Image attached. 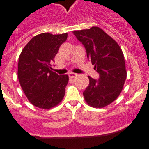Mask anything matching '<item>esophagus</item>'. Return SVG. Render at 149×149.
Instances as JSON below:
<instances>
[{
  "mask_svg": "<svg viewBox=\"0 0 149 149\" xmlns=\"http://www.w3.org/2000/svg\"><path fill=\"white\" fill-rule=\"evenodd\" d=\"M76 76H77V74L73 73V72H70V73H68V77H70V78H73V77H75Z\"/></svg>",
  "mask_w": 149,
  "mask_h": 149,
  "instance_id": "esophagus-1",
  "label": "esophagus"
}]
</instances>
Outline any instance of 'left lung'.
<instances>
[{
  "mask_svg": "<svg viewBox=\"0 0 149 149\" xmlns=\"http://www.w3.org/2000/svg\"><path fill=\"white\" fill-rule=\"evenodd\" d=\"M73 33L84 45L87 58L99 74L98 80L88 76L89 84L83 93L85 101L93 107L107 106L118 98L127 77L122 49L99 27L75 30Z\"/></svg>",
  "mask_w": 149,
  "mask_h": 149,
  "instance_id": "1",
  "label": "left lung"
}]
</instances>
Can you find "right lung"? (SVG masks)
Instances as JSON below:
<instances>
[{"label": "right lung", "mask_w": 149, "mask_h": 149, "mask_svg": "<svg viewBox=\"0 0 149 149\" xmlns=\"http://www.w3.org/2000/svg\"><path fill=\"white\" fill-rule=\"evenodd\" d=\"M68 34L43 33L35 36L23 48L18 64V77L30 102L42 109H50L61 102L65 95L68 74L51 71L60 45Z\"/></svg>", "instance_id": "1"}]
</instances>
